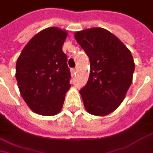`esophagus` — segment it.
I'll use <instances>...</instances> for the list:
<instances>
[{"label": "esophagus", "mask_w": 153, "mask_h": 153, "mask_svg": "<svg viewBox=\"0 0 153 153\" xmlns=\"http://www.w3.org/2000/svg\"><path fill=\"white\" fill-rule=\"evenodd\" d=\"M75 73H76V70H75V69H71V74L73 76Z\"/></svg>", "instance_id": "esophagus-1"}]
</instances>
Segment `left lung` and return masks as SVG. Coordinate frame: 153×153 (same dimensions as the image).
<instances>
[{
	"label": "left lung",
	"instance_id": "left-lung-1",
	"mask_svg": "<svg viewBox=\"0 0 153 153\" xmlns=\"http://www.w3.org/2000/svg\"><path fill=\"white\" fill-rule=\"evenodd\" d=\"M74 37L91 63L88 82L80 91L84 108L93 116L109 115L123 102L132 84L133 55L119 38L102 27L75 32Z\"/></svg>",
	"mask_w": 153,
	"mask_h": 153
}]
</instances>
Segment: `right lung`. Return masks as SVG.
Segmentation results:
<instances>
[{"label": "right lung", "instance_id": "obj_1", "mask_svg": "<svg viewBox=\"0 0 153 153\" xmlns=\"http://www.w3.org/2000/svg\"><path fill=\"white\" fill-rule=\"evenodd\" d=\"M67 35V30L56 27L45 28L28 41L17 60L20 95L38 115H57L71 88L67 56L62 52Z\"/></svg>", "mask_w": 153, "mask_h": 153}]
</instances>
